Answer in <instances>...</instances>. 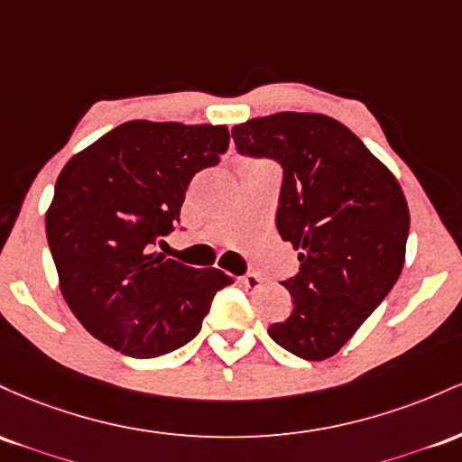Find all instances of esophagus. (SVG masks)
Wrapping results in <instances>:
<instances>
[{
    "label": "esophagus",
    "mask_w": 462,
    "mask_h": 462,
    "mask_svg": "<svg viewBox=\"0 0 462 462\" xmlns=\"http://www.w3.org/2000/svg\"><path fill=\"white\" fill-rule=\"evenodd\" d=\"M240 283L245 286L246 290H257L262 286V277H257V274H245V277H240Z\"/></svg>",
    "instance_id": "1"
}]
</instances>
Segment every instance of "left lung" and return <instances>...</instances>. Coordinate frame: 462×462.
<instances>
[{"label":"left lung","instance_id":"1","mask_svg":"<svg viewBox=\"0 0 462 462\" xmlns=\"http://www.w3.org/2000/svg\"><path fill=\"white\" fill-rule=\"evenodd\" d=\"M242 154L283 165L277 229L299 251L292 310L268 334L328 360L384 300L406 259L411 211L395 174L338 119L282 111L233 126Z\"/></svg>","mask_w":462,"mask_h":462}]
</instances>
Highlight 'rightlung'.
<instances>
[{"label":"right lung","instance_id":"obj_1","mask_svg":"<svg viewBox=\"0 0 462 462\" xmlns=\"http://www.w3.org/2000/svg\"><path fill=\"white\" fill-rule=\"evenodd\" d=\"M226 150L225 124L133 119L65 163L45 231L63 299L93 338L157 357L203 328L214 294L233 279L152 246L174 229L194 174Z\"/></svg>","mask_w":462,"mask_h":462}]
</instances>
